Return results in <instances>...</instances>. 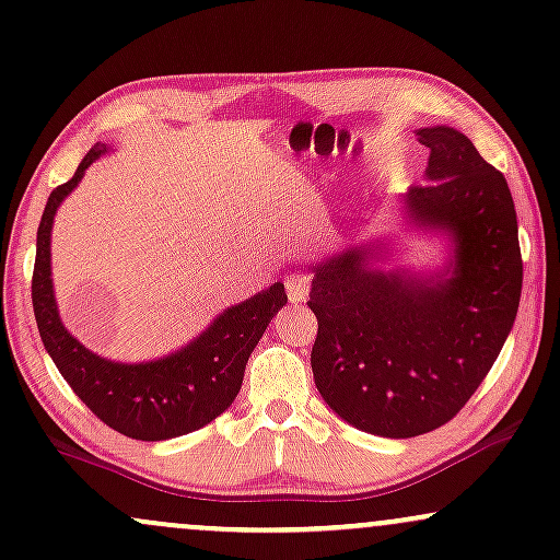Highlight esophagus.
I'll use <instances>...</instances> for the list:
<instances>
[{"mask_svg": "<svg viewBox=\"0 0 560 560\" xmlns=\"http://www.w3.org/2000/svg\"><path fill=\"white\" fill-rule=\"evenodd\" d=\"M310 294V276L307 273H292L287 279V298L292 302L307 300Z\"/></svg>", "mask_w": 560, "mask_h": 560, "instance_id": "34e87169", "label": "esophagus"}]
</instances>
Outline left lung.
Wrapping results in <instances>:
<instances>
[{"label": "left lung", "instance_id": "8db88e82", "mask_svg": "<svg viewBox=\"0 0 560 560\" xmlns=\"http://www.w3.org/2000/svg\"><path fill=\"white\" fill-rule=\"evenodd\" d=\"M430 148L425 185L404 195L415 224L454 242L451 271L422 279L381 271L360 245L315 262L313 365L323 401L383 438L446 425L493 368L522 298V250L506 177L467 135L417 130Z\"/></svg>", "mask_w": 560, "mask_h": 560}]
</instances>
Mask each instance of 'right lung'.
I'll return each mask as SVG.
<instances>
[{
	"label": "right lung",
	"mask_w": 560,
	"mask_h": 560,
	"mask_svg": "<svg viewBox=\"0 0 560 560\" xmlns=\"http://www.w3.org/2000/svg\"><path fill=\"white\" fill-rule=\"evenodd\" d=\"M106 151L109 145H93L72 179L59 185L46 200L36 237L33 313L54 365L101 422L135 441H166L208 425L232 407L245 378L247 357L273 315L287 305V292L284 284L276 281L266 292L226 307L198 339L161 360L127 365L85 349L59 320L49 245L59 203L75 190L88 166Z\"/></svg>",
	"instance_id": "add662e5"
}]
</instances>
